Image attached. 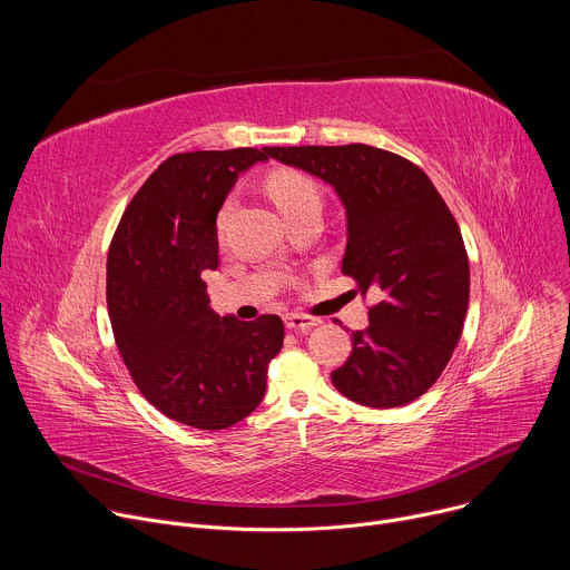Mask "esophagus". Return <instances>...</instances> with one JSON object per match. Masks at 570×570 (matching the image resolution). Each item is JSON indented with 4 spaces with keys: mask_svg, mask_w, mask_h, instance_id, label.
<instances>
[{
    "mask_svg": "<svg viewBox=\"0 0 570 570\" xmlns=\"http://www.w3.org/2000/svg\"><path fill=\"white\" fill-rule=\"evenodd\" d=\"M284 322H286V327L293 332H308L320 324L317 317H308V315H299V313H288L284 317Z\"/></svg>",
    "mask_w": 570,
    "mask_h": 570,
    "instance_id": "esophagus-1",
    "label": "esophagus"
}]
</instances>
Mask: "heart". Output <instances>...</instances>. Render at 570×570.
<instances>
[{"label": "heart", "mask_w": 570, "mask_h": 570, "mask_svg": "<svg viewBox=\"0 0 570 570\" xmlns=\"http://www.w3.org/2000/svg\"><path fill=\"white\" fill-rule=\"evenodd\" d=\"M268 194L275 200V205L279 207L284 218H291L311 205H320V194H317L315 185L308 178H304L299 174H291V171L275 174L268 180ZM225 214H227V207H223V212L218 214V227L223 225Z\"/></svg>", "instance_id": "b5f03b06"}]
</instances>
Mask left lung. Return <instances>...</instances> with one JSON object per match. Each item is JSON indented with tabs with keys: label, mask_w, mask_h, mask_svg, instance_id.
I'll use <instances>...</instances> for the list:
<instances>
[{
	"label": "left lung",
	"mask_w": 570,
	"mask_h": 570,
	"mask_svg": "<svg viewBox=\"0 0 570 570\" xmlns=\"http://www.w3.org/2000/svg\"><path fill=\"white\" fill-rule=\"evenodd\" d=\"M286 167L334 187L345 207L343 275L376 291L370 327L332 372L341 394L367 409L422 396L460 341L469 306V259L446 203L413 161L365 146H271Z\"/></svg>",
	"instance_id": "1"
}]
</instances>
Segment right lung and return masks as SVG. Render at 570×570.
Returning <instances> with one entry per match:
<instances>
[{
    "instance_id": "add662e5",
    "label": "right lung",
    "mask_w": 570,
    "mask_h": 570,
    "mask_svg": "<svg viewBox=\"0 0 570 570\" xmlns=\"http://www.w3.org/2000/svg\"><path fill=\"white\" fill-rule=\"evenodd\" d=\"M257 161L266 148L171 155L126 207L108 253V311L132 381L159 413L203 431L257 409L284 343L279 315H216L203 279L218 266L216 216Z\"/></svg>"
}]
</instances>
